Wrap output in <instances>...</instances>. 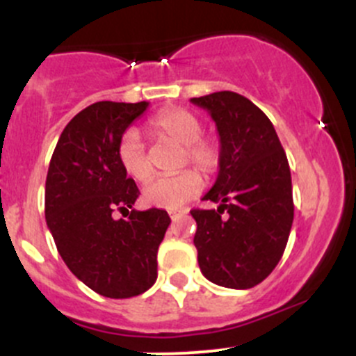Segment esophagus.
Returning <instances> with one entry per match:
<instances>
[{"label":"esophagus","mask_w":356,"mask_h":356,"mask_svg":"<svg viewBox=\"0 0 356 356\" xmlns=\"http://www.w3.org/2000/svg\"><path fill=\"white\" fill-rule=\"evenodd\" d=\"M184 213H186V210H172L168 215H170L172 220H177V218L181 217V215H184Z\"/></svg>","instance_id":"esophagus-1"}]
</instances>
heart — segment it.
<instances>
[{"label": "heart", "mask_w": 356, "mask_h": 356, "mask_svg": "<svg viewBox=\"0 0 356 356\" xmlns=\"http://www.w3.org/2000/svg\"><path fill=\"white\" fill-rule=\"evenodd\" d=\"M152 131L160 138L182 145L181 165L193 163L207 175L215 174L222 163V148L217 139L203 134V122L182 108L165 110L152 120ZM117 158L125 174L138 182L153 177V163L136 129H129L118 141ZM203 177L195 168H186L167 177H158L145 189V200L158 208L177 210L203 189Z\"/></svg>", "instance_id": "heart-1"}]
</instances>
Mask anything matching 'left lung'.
I'll return each instance as SVG.
<instances>
[{"instance_id": "1", "label": "left lung", "mask_w": 356, "mask_h": 356, "mask_svg": "<svg viewBox=\"0 0 356 356\" xmlns=\"http://www.w3.org/2000/svg\"><path fill=\"white\" fill-rule=\"evenodd\" d=\"M208 110L220 138L222 163L203 196L217 210H191L201 272L213 284L250 289L270 275L293 225L291 170L274 125L232 91L191 99Z\"/></svg>"}]
</instances>
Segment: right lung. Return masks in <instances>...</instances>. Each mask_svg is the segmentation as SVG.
<instances>
[{
  "instance_id": "add662e5",
  "label": "right lung",
  "mask_w": 356,
  "mask_h": 356,
  "mask_svg": "<svg viewBox=\"0 0 356 356\" xmlns=\"http://www.w3.org/2000/svg\"><path fill=\"white\" fill-rule=\"evenodd\" d=\"M148 103L98 102L63 129L49 161L44 215L72 274L106 298H131L155 284L156 253L170 217L132 210L139 189L117 158L125 129ZM120 211L127 219H113Z\"/></svg>"
}]
</instances>
